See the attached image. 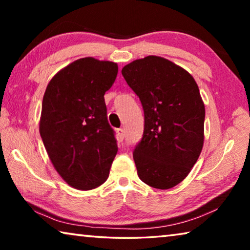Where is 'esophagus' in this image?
Masks as SVG:
<instances>
[{
	"label": "esophagus",
	"mask_w": 250,
	"mask_h": 250,
	"mask_svg": "<svg viewBox=\"0 0 250 250\" xmlns=\"http://www.w3.org/2000/svg\"><path fill=\"white\" fill-rule=\"evenodd\" d=\"M117 138H118V141H124L125 139V130L124 129H118L117 130Z\"/></svg>",
	"instance_id": "esophagus-1"
}]
</instances>
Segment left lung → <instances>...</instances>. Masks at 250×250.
<instances>
[{
	"label": "left lung",
	"mask_w": 250,
	"mask_h": 250,
	"mask_svg": "<svg viewBox=\"0 0 250 250\" xmlns=\"http://www.w3.org/2000/svg\"><path fill=\"white\" fill-rule=\"evenodd\" d=\"M145 110V132L133 151L138 175L151 188L181 183L204 145L205 105L193 76L160 56L135 59L121 70Z\"/></svg>",
	"instance_id": "1"
}]
</instances>
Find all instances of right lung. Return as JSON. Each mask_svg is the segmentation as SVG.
<instances>
[{"label":"right lung","instance_id":"obj_1","mask_svg":"<svg viewBox=\"0 0 250 250\" xmlns=\"http://www.w3.org/2000/svg\"><path fill=\"white\" fill-rule=\"evenodd\" d=\"M117 75V62L84 57L59 70L46 87L42 140L55 170L80 191L104 184L117 154L104 97Z\"/></svg>","mask_w":250,"mask_h":250}]
</instances>
